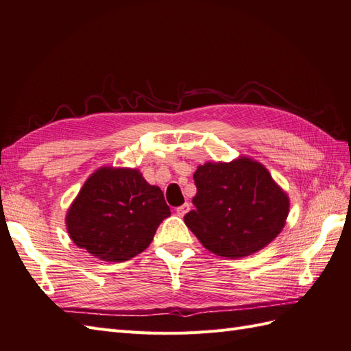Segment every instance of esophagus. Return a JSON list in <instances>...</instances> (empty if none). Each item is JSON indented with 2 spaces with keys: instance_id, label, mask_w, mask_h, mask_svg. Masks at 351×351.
Wrapping results in <instances>:
<instances>
[{
  "instance_id": "obj_1",
  "label": "esophagus",
  "mask_w": 351,
  "mask_h": 351,
  "mask_svg": "<svg viewBox=\"0 0 351 351\" xmlns=\"http://www.w3.org/2000/svg\"><path fill=\"white\" fill-rule=\"evenodd\" d=\"M190 209H191V206L188 204V203H185V204H182V206H179V208H176V213L179 215V217H184L185 213L190 212Z\"/></svg>"
}]
</instances>
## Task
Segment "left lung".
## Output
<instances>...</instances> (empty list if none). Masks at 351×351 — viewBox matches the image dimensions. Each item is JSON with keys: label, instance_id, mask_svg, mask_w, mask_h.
I'll list each match as a JSON object with an SVG mask.
<instances>
[{"label": "left lung", "instance_id": "8db88e82", "mask_svg": "<svg viewBox=\"0 0 351 351\" xmlns=\"http://www.w3.org/2000/svg\"><path fill=\"white\" fill-rule=\"evenodd\" d=\"M195 209L184 221L200 243L226 258H243L280 234L289 215V197L258 161H208L194 173Z\"/></svg>", "mask_w": 351, "mask_h": 351}]
</instances>
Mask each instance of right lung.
I'll use <instances>...</instances> for the list:
<instances>
[{
	"mask_svg": "<svg viewBox=\"0 0 351 351\" xmlns=\"http://www.w3.org/2000/svg\"><path fill=\"white\" fill-rule=\"evenodd\" d=\"M170 215L163 191L138 169L101 167L66 213L71 240L92 256L123 263L143 252Z\"/></svg>",
	"mask_w": 351,
	"mask_h": 351,
	"instance_id": "obj_1",
	"label": "right lung"
}]
</instances>
